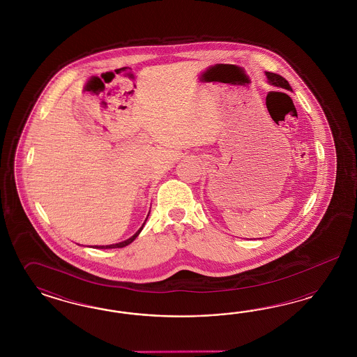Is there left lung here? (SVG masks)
Returning <instances> with one entry per match:
<instances>
[{
    "instance_id": "8db88e82",
    "label": "left lung",
    "mask_w": 357,
    "mask_h": 357,
    "mask_svg": "<svg viewBox=\"0 0 357 357\" xmlns=\"http://www.w3.org/2000/svg\"><path fill=\"white\" fill-rule=\"evenodd\" d=\"M266 76L268 78V82H270L271 85L292 91V87H291L289 82L284 77L279 76L276 73H271V72H266Z\"/></svg>"
}]
</instances>
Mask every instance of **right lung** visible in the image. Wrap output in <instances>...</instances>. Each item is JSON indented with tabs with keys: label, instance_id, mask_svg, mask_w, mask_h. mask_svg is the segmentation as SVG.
<instances>
[{
	"label": "right lung",
	"instance_id": "obj_1",
	"mask_svg": "<svg viewBox=\"0 0 357 357\" xmlns=\"http://www.w3.org/2000/svg\"><path fill=\"white\" fill-rule=\"evenodd\" d=\"M148 216H149V215H148ZM146 218H148V217H146ZM145 221H146V220H145ZM144 224H145V222H144ZM142 227H144V225H142L132 237L126 239V241H123V242L115 243V245H107V246H96V249H120V248H126V246H128L130 243H132V242L137 238V236L141 233V230H142Z\"/></svg>",
	"mask_w": 357,
	"mask_h": 357
}]
</instances>
